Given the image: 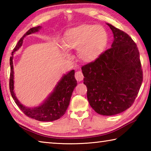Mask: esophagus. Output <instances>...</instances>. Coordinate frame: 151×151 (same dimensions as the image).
Returning <instances> with one entry per match:
<instances>
[{
  "label": "esophagus",
  "instance_id": "34e87169",
  "mask_svg": "<svg viewBox=\"0 0 151 151\" xmlns=\"http://www.w3.org/2000/svg\"><path fill=\"white\" fill-rule=\"evenodd\" d=\"M75 78L77 81H81L83 80L84 78V76H83V73H82L81 70L76 71L75 73Z\"/></svg>",
  "mask_w": 151,
  "mask_h": 151
}]
</instances>
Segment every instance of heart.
Returning <instances> with one entry per match:
<instances>
[{
  "label": "heart",
  "mask_w": 151,
  "mask_h": 151,
  "mask_svg": "<svg viewBox=\"0 0 151 151\" xmlns=\"http://www.w3.org/2000/svg\"><path fill=\"white\" fill-rule=\"evenodd\" d=\"M107 42V34L103 27L83 24L65 33L62 41L66 49L78 50L81 60L91 62L103 52Z\"/></svg>",
  "instance_id": "b5f03b06"
}]
</instances>
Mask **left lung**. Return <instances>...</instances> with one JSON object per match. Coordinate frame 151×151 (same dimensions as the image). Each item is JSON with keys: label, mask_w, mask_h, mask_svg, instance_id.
Instances as JSON below:
<instances>
[{"label": "left lung", "mask_w": 151, "mask_h": 151, "mask_svg": "<svg viewBox=\"0 0 151 151\" xmlns=\"http://www.w3.org/2000/svg\"><path fill=\"white\" fill-rule=\"evenodd\" d=\"M107 25L114 35L111 47L82 66V71L91 106L97 113L111 116L132 105L143 74L136 43L126 32Z\"/></svg>", "instance_id": "obj_1"}]
</instances>
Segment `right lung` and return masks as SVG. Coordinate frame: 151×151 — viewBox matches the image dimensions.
I'll return each mask as SVG.
<instances>
[{
	"label": "right lung",
	"instance_id": "1",
	"mask_svg": "<svg viewBox=\"0 0 151 151\" xmlns=\"http://www.w3.org/2000/svg\"><path fill=\"white\" fill-rule=\"evenodd\" d=\"M40 28L41 27L40 26L32 27L28 30L17 42L16 47L14 48L13 51L12 52V54L21 47L24 38L26 36L38 32ZM10 65H11L9 80L10 92L15 103L25 115L39 121H53L60 119L65 114L69 105L73 92L75 86L77 85V81L75 77V70H72L63 76L62 79L55 87L53 93L48 96L44 103L39 106L31 109L25 107L21 103H20L14 94L13 91L14 73L12 57L10 58Z\"/></svg>",
	"mask_w": 151,
	"mask_h": 151
}]
</instances>
